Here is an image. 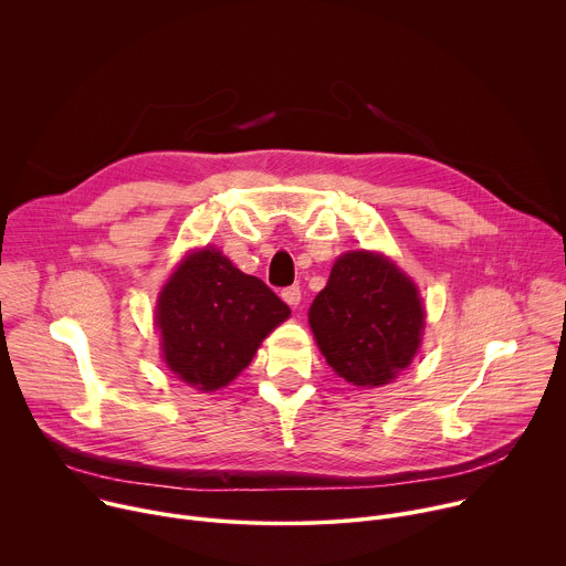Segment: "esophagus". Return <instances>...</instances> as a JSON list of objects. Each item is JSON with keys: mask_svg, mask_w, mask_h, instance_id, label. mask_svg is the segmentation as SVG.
Instances as JSON below:
<instances>
[{"mask_svg": "<svg viewBox=\"0 0 566 566\" xmlns=\"http://www.w3.org/2000/svg\"><path fill=\"white\" fill-rule=\"evenodd\" d=\"M282 300H284L289 306H297L300 300H302L300 286H286V289L282 291Z\"/></svg>", "mask_w": 566, "mask_h": 566, "instance_id": "34e87169", "label": "esophagus"}]
</instances>
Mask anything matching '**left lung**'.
<instances>
[{
	"mask_svg": "<svg viewBox=\"0 0 566 566\" xmlns=\"http://www.w3.org/2000/svg\"><path fill=\"white\" fill-rule=\"evenodd\" d=\"M308 325L340 378L380 387L417 356L426 308L417 284L389 258L349 251L336 260L327 286L315 295Z\"/></svg>",
	"mask_w": 566,
	"mask_h": 566,
	"instance_id": "left-lung-1",
	"label": "left lung"
}]
</instances>
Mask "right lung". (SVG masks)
Masks as SVG:
<instances>
[{"label": "right lung", "mask_w": 566, "mask_h": 566, "mask_svg": "<svg viewBox=\"0 0 566 566\" xmlns=\"http://www.w3.org/2000/svg\"><path fill=\"white\" fill-rule=\"evenodd\" d=\"M291 308L221 251L188 253L158 293L154 322L164 360L184 382L214 391L244 371Z\"/></svg>", "instance_id": "1"}]
</instances>
